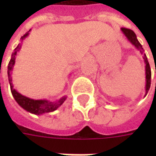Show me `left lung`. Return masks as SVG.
<instances>
[{"mask_svg":"<svg viewBox=\"0 0 156 156\" xmlns=\"http://www.w3.org/2000/svg\"><path fill=\"white\" fill-rule=\"evenodd\" d=\"M121 31L123 32L126 38L128 39V41H129L130 43H132V45H134L135 48H137L138 50L140 51V52L141 53V55H143V59H144V63H145V78H146V84H145V96L147 94L149 89L151 88V67H150V64H149V62H148L147 57L144 53V48H142V45L140 43V41H138L137 37L135 35L132 30L128 28H124V27H122L121 28ZM156 73V70H155Z\"/></svg>","mask_w":156,"mask_h":156,"instance_id":"obj_1","label":"left lung"}]
</instances>
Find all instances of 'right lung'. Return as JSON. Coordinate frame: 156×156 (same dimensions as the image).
Instances as JSON below:
<instances>
[{
	"instance_id": "right-lung-1",
	"label": "right lung",
	"mask_w": 156,
	"mask_h": 156,
	"mask_svg": "<svg viewBox=\"0 0 156 156\" xmlns=\"http://www.w3.org/2000/svg\"><path fill=\"white\" fill-rule=\"evenodd\" d=\"M29 32H27L25 35L22 36L21 37L22 41L29 35ZM21 48H22V45L18 44L17 47L14 49V51L12 52V58H11V60L9 62L8 67H7V68H8V70H7L8 80L9 83H10V87H11L12 96L14 97L16 103L22 108H24L27 112H30V113L34 114V115H40L46 114V113H51V112L55 111L57 108H59L64 103L66 98H67V96H63L60 99L56 100V101H48L47 99H32V98H30L28 97H26L24 95L21 94L20 93H18L15 88H13L14 86H13V83H12V70H13V67H14V64L16 62V56L17 54V52L20 51Z\"/></svg>"
}]
</instances>
